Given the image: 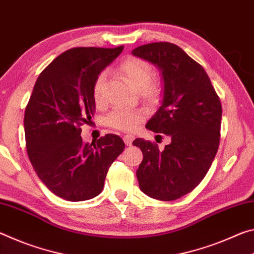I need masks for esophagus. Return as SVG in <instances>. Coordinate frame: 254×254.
<instances>
[{"mask_svg":"<svg viewBox=\"0 0 254 254\" xmlns=\"http://www.w3.org/2000/svg\"><path fill=\"white\" fill-rule=\"evenodd\" d=\"M134 139H135V137L131 136V135H125L124 136V142H125V144L127 145V146H130L132 140H134Z\"/></svg>","mask_w":254,"mask_h":254,"instance_id":"1","label":"esophagus"}]
</instances>
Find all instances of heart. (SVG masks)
Returning <instances> with one entry per match:
<instances>
[{"label": "heart", "instance_id": "b5f03b06", "mask_svg": "<svg viewBox=\"0 0 254 254\" xmlns=\"http://www.w3.org/2000/svg\"><path fill=\"white\" fill-rule=\"evenodd\" d=\"M122 72L129 82V84L138 92H145L151 98H154L159 92L157 86L152 84L153 69L147 62L139 58H128L122 65ZM106 80V74L101 73L95 80L93 86V100L97 105L102 103V91L103 83ZM107 124L115 129L123 131H134L143 123L144 114L140 110L123 109L117 108L112 110L107 116Z\"/></svg>", "mask_w": 254, "mask_h": 254}]
</instances>
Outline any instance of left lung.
<instances>
[{"label": "left lung", "mask_w": 254, "mask_h": 254, "mask_svg": "<svg viewBox=\"0 0 254 254\" xmlns=\"http://www.w3.org/2000/svg\"><path fill=\"white\" fill-rule=\"evenodd\" d=\"M131 54L160 70L163 97L146 128L171 138L163 151L143 138L132 142L143 153L137 180L148 197L176 200L196 188L213 163L221 136V100L202 66L179 46L153 43Z\"/></svg>", "instance_id": "1"}]
</instances>
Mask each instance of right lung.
Wrapping results in <instances>:
<instances>
[{
  "label": "right lung",
  "mask_w": 254,
  "mask_h": 254,
  "mask_svg": "<svg viewBox=\"0 0 254 254\" xmlns=\"http://www.w3.org/2000/svg\"><path fill=\"white\" fill-rule=\"evenodd\" d=\"M123 49H69L41 72L33 86L24 112L28 156L45 186L65 200L84 201L101 193L108 170L125 148L112 134L83 143L80 128L95 112V80Z\"/></svg>",
  "instance_id": "add662e5"
}]
</instances>
